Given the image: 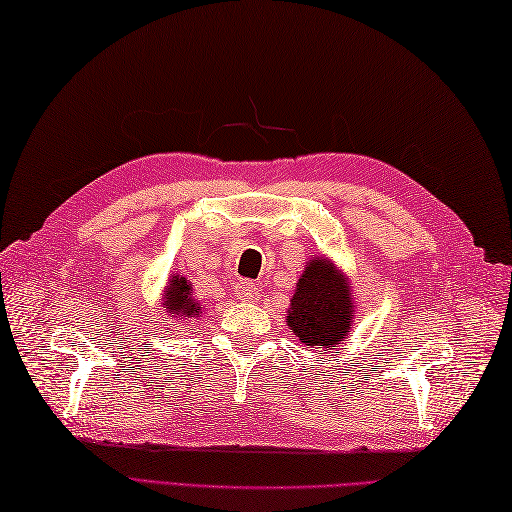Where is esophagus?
I'll list each match as a JSON object with an SVG mask.
<instances>
[{"label": "esophagus", "instance_id": "esophagus-1", "mask_svg": "<svg viewBox=\"0 0 512 512\" xmlns=\"http://www.w3.org/2000/svg\"><path fill=\"white\" fill-rule=\"evenodd\" d=\"M233 295L239 301H257L259 299V288L253 284V281H237L233 288Z\"/></svg>", "mask_w": 512, "mask_h": 512}]
</instances>
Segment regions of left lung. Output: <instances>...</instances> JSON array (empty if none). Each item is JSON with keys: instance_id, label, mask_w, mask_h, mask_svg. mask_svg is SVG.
Segmentation results:
<instances>
[{"instance_id": "obj_1", "label": "left lung", "mask_w": 512, "mask_h": 512, "mask_svg": "<svg viewBox=\"0 0 512 512\" xmlns=\"http://www.w3.org/2000/svg\"><path fill=\"white\" fill-rule=\"evenodd\" d=\"M354 299L350 277L332 259L314 255L297 281L286 323L301 343L328 354L352 332Z\"/></svg>"}]
</instances>
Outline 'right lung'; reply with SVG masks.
Instances as JSON below:
<instances>
[{"instance_id":"1","label":"right lung","mask_w":512,"mask_h":512,"mask_svg":"<svg viewBox=\"0 0 512 512\" xmlns=\"http://www.w3.org/2000/svg\"><path fill=\"white\" fill-rule=\"evenodd\" d=\"M162 308L167 310L169 319H195L202 317L200 301L193 297V286L187 277L171 275L165 295H162Z\"/></svg>"}]
</instances>
